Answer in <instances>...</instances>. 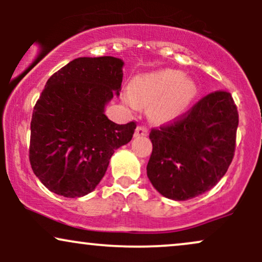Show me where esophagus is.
<instances>
[{"label": "esophagus", "mask_w": 262, "mask_h": 262, "mask_svg": "<svg viewBox=\"0 0 262 262\" xmlns=\"http://www.w3.org/2000/svg\"><path fill=\"white\" fill-rule=\"evenodd\" d=\"M148 135V129H146L144 125H138L137 129H135L134 137L139 138V137H146Z\"/></svg>", "instance_id": "obj_1"}]
</instances>
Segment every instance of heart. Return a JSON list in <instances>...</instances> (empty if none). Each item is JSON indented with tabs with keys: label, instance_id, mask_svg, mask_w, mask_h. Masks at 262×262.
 Here are the masks:
<instances>
[{
	"label": "heart",
	"instance_id": "heart-1",
	"mask_svg": "<svg viewBox=\"0 0 262 262\" xmlns=\"http://www.w3.org/2000/svg\"><path fill=\"white\" fill-rule=\"evenodd\" d=\"M129 91L130 95L124 96L127 106L135 110L138 104H151V118L166 123L187 110L196 95V86L181 71L164 69L137 76Z\"/></svg>",
	"mask_w": 262,
	"mask_h": 262
}]
</instances>
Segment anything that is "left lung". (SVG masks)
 Listing matches in <instances>:
<instances>
[{"label": "left lung", "instance_id": "1", "mask_svg": "<svg viewBox=\"0 0 262 262\" xmlns=\"http://www.w3.org/2000/svg\"><path fill=\"white\" fill-rule=\"evenodd\" d=\"M237 124L231 95L217 91L172 124L152 129L146 173L156 191L170 200L187 201L214 187L233 160Z\"/></svg>", "mask_w": 262, "mask_h": 262}]
</instances>
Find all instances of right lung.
<instances>
[{
  "instance_id": "1",
  "label": "right lung",
  "mask_w": 262,
  "mask_h": 262,
  "mask_svg": "<svg viewBox=\"0 0 262 262\" xmlns=\"http://www.w3.org/2000/svg\"><path fill=\"white\" fill-rule=\"evenodd\" d=\"M123 60L77 58L52 75L35 103L29 160L39 181L69 198L92 192L114 150L133 138L137 124H116L104 114L119 96Z\"/></svg>"
}]
</instances>
